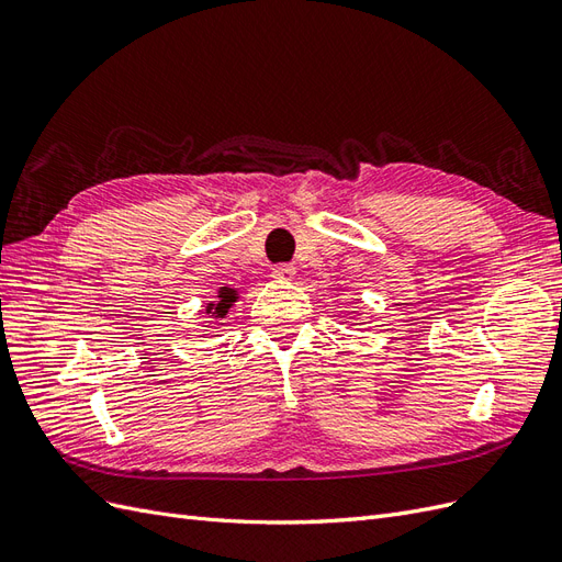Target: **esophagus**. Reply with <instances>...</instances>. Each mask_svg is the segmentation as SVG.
Listing matches in <instances>:
<instances>
[{
	"label": "esophagus",
	"instance_id": "34e87169",
	"mask_svg": "<svg viewBox=\"0 0 562 562\" xmlns=\"http://www.w3.org/2000/svg\"><path fill=\"white\" fill-rule=\"evenodd\" d=\"M295 274L297 271L293 265H277L274 269H271V277H274L277 281H293Z\"/></svg>",
	"mask_w": 562,
	"mask_h": 562
}]
</instances>
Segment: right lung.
Masks as SVG:
<instances>
[{"label":"right lung","instance_id":"add662e5","mask_svg":"<svg viewBox=\"0 0 562 562\" xmlns=\"http://www.w3.org/2000/svg\"><path fill=\"white\" fill-rule=\"evenodd\" d=\"M239 288H229V285H223L217 291V297L213 302H209L206 307H203L201 314H206L211 328L213 326H223V318L227 316L229 307H234V302H239Z\"/></svg>","mask_w":562,"mask_h":562}]
</instances>
